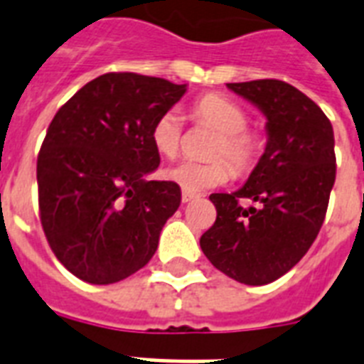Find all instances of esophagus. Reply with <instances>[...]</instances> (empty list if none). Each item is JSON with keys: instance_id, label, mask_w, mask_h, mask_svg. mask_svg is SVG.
<instances>
[{"instance_id": "obj_1", "label": "esophagus", "mask_w": 364, "mask_h": 364, "mask_svg": "<svg viewBox=\"0 0 364 364\" xmlns=\"http://www.w3.org/2000/svg\"><path fill=\"white\" fill-rule=\"evenodd\" d=\"M196 196H198V194H196V193H188V191H183L181 200H183V202H191V200H194V198H196Z\"/></svg>"}]
</instances>
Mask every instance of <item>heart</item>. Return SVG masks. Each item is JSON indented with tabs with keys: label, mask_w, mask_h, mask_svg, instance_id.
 Instances as JSON below:
<instances>
[{
	"label": "heart",
	"mask_w": 364,
	"mask_h": 364,
	"mask_svg": "<svg viewBox=\"0 0 364 364\" xmlns=\"http://www.w3.org/2000/svg\"><path fill=\"white\" fill-rule=\"evenodd\" d=\"M191 115L200 124L211 126L219 132V137L211 151L213 159H227L240 173L253 168L262 151V137L247 128L249 117L242 105L221 94H205L194 102ZM181 137L183 119L179 111H166L154 121L151 141L159 154L166 159H173L181 147ZM230 176L232 170L225 160H213V162L183 160L166 170V177L188 193L221 187L230 179Z\"/></svg>",
	"instance_id": "1"
}]
</instances>
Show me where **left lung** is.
<instances>
[{"label":"left lung","mask_w":364,"mask_h":364,"mask_svg":"<svg viewBox=\"0 0 364 364\" xmlns=\"http://www.w3.org/2000/svg\"><path fill=\"white\" fill-rule=\"evenodd\" d=\"M227 87L264 113L268 143L242 188L210 196L217 219L200 247L228 277L266 285L304 257L325 221L336 177L334 132L321 107L289 82ZM242 199L255 205L243 208Z\"/></svg>","instance_id":"obj_1"}]
</instances>
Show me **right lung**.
I'll use <instances>...</instances> for the list:
<instances>
[{
  "instance_id": "obj_1",
  "label": "right lung",
  "mask_w": 364,
  "mask_h": 364,
  "mask_svg": "<svg viewBox=\"0 0 364 364\" xmlns=\"http://www.w3.org/2000/svg\"><path fill=\"white\" fill-rule=\"evenodd\" d=\"M187 85L105 73L54 115L37 154L39 219L56 259L79 279L109 285L147 264L181 204L173 181H147L160 164L154 121Z\"/></svg>"
}]
</instances>
